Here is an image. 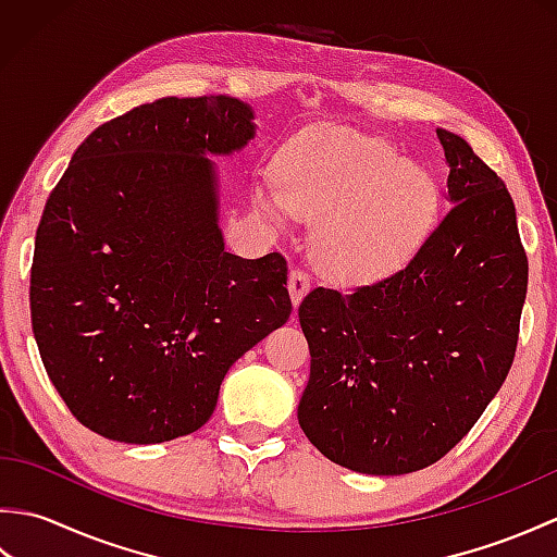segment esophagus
I'll return each mask as SVG.
<instances>
[{"mask_svg":"<svg viewBox=\"0 0 557 557\" xmlns=\"http://www.w3.org/2000/svg\"><path fill=\"white\" fill-rule=\"evenodd\" d=\"M309 287H311V275H309V272L294 268L289 272V294H292L294 306H297L304 299V294L309 292Z\"/></svg>","mask_w":557,"mask_h":557,"instance_id":"1","label":"esophagus"}]
</instances>
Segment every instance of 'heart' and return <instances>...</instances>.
<instances>
[{
	"label": "heart",
	"mask_w": 557,
	"mask_h": 557,
	"mask_svg": "<svg viewBox=\"0 0 557 557\" xmlns=\"http://www.w3.org/2000/svg\"><path fill=\"white\" fill-rule=\"evenodd\" d=\"M277 224L321 218L315 256L342 280H373L399 268L429 234L437 184L385 138L347 126H313L292 138L280 170L253 188Z\"/></svg>",
	"instance_id": "heart-1"
}]
</instances>
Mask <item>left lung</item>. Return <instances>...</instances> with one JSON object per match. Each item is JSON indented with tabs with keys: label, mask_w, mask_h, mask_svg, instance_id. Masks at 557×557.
<instances>
[{
	"label": "left lung",
	"mask_w": 557,
	"mask_h": 557,
	"mask_svg": "<svg viewBox=\"0 0 557 557\" xmlns=\"http://www.w3.org/2000/svg\"><path fill=\"white\" fill-rule=\"evenodd\" d=\"M453 208L407 265L299 304L311 377L306 437L339 467L397 476L435 465L486 411L515 361L529 260L505 182L437 128Z\"/></svg>",
	"instance_id": "8db88e82"
}]
</instances>
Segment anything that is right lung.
I'll return each mask as SVG.
<instances>
[{"instance_id":"1","label":"right lung","mask_w":557,"mask_h":557,"mask_svg":"<svg viewBox=\"0 0 557 557\" xmlns=\"http://www.w3.org/2000/svg\"><path fill=\"white\" fill-rule=\"evenodd\" d=\"M253 112L160 98L98 126L47 198L30 323L74 417L110 441L164 443L215 411L222 377L292 313L287 258L224 251L215 168Z\"/></svg>"}]
</instances>
